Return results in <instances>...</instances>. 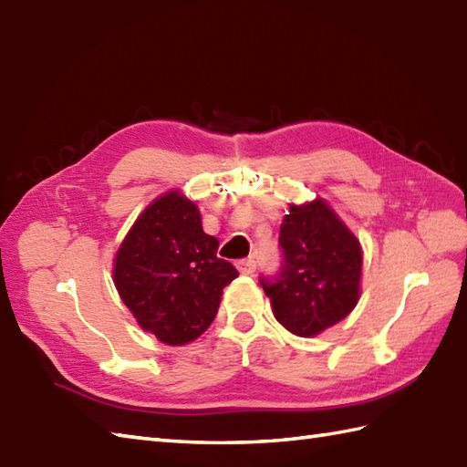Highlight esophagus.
I'll return each mask as SVG.
<instances>
[{"label": "esophagus", "instance_id": "esophagus-1", "mask_svg": "<svg viewBox=\"0 0 467 467\" xmlns=\"http://www.w3.org/2000/svg\"><path fill=\"white\" fill-rule=\"evenodd\" d=\"M235 265H237V269H240V274L250 275V274L255 272V265H257V264H255L254 257H247V260H240Z\"/></svg>", "mask_w": 467, "mask_h": 467}]
</instances>
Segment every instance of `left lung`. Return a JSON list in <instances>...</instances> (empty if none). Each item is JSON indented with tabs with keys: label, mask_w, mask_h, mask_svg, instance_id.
Returning a JSON list of instances; mask_svg holds the SVG:
<instances>
[{
	"label": "left lung",
	"mask_w": 467,
	"mask_h": 467,
	"mask_svg": "<svg viewBox=\"0 0 467 467\" xmlns=\"http://www.w3.org/2000/svg\"><path fill=\"white\" fill-rule=\"evenodd\" d=\"M284 262L260 277L275 319L309 337L349 316L359 297L361 247L358 237L324 200L289 205L279 227Z\"/></svg>",
	"instance_id": "1"
}]
</instances>
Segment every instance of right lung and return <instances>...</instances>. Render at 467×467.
<instances>
[{"mask_svg": "<svg viewBox=\"0 0 467 467\" xmlns=\"http://www.w3.org/2000/svg\"><path fill=\"white\" fill-rule=\"evenodd\" d=\"M220 242L202 227L198 205L180 192L151 202L113 262V284L138 324L168 346L212 326L237 269L217 257Z\"/></svg>", "mask_w": 467, "mask_h": 467, "instance_id": "add662e5", "label": "right lung"}]
</instances>
